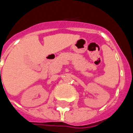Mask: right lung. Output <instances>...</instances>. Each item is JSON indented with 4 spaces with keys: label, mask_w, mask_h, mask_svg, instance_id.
<instances>
[{
    "label": "right lung",
    "mask_w": 133,
    "mask_h": 133,
    "mask_svg": "<svg viewBox=\"0 0 133 133\" xmlns=\"http://www.w3.org/2000/svg\"><path fill=\"white\" fill-rule=\"evenodd\" d=\"M0 74H1V71H0Z\"/></svg>",
    "instance_id": "right-lung-1"
}]
</instances>
